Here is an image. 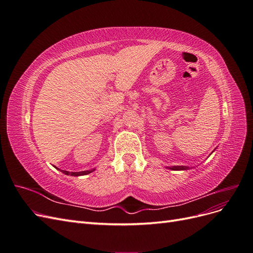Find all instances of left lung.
<instances>
[{
    "label": "left lung",
    "instance_id": "8db88e82",
    "mask_svg": "<svg viewBox=\"0 0 253 253\" xmlns=\"http://www.w3.org/2000/svg\"><path fill=\"white\" fill-rule=\"evenodd\" d=\"M169 169H171V170H176V171H178V170H188V169H189V167H183V166H174V167H170Z\"/></svg>",
    "mask_w": 253,
    "mask_h": 253
}]
</instances>
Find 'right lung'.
I'll use <instances>...</instances> for the list:
<instances>
[{"label": "right lung", "instance_id": "obj_1", "mask_svg": "<svg viewBox=\"0 0 253 253\" xmlns=\"http://www.w3.org/2000/svg\"><path fill=\"white\" fill-rule=\"evenodd\" d=\"M62 171L64 174H66V175H72V176H80V175H86V174H88V173H90V172H93L94 171V169L93 170H88V171H82V172H68V171H64V170H61Z\"/></svg>", "mask_w": 253, "mask_h": 253}]
</instances>
